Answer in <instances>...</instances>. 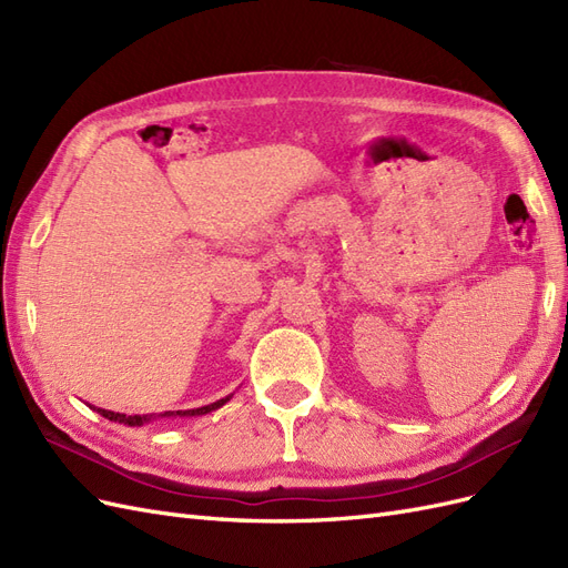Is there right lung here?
Returning a JSON list of instances; mask_svg holds the SVG:
<instances>
[{"label":"right lung","instance_id":"right-lung-1","mask_svg":"<svg viewBox=\"0 0 568 568\" xmlns=\"http://www.w3.org/2000/svg\"><path fill=\"white\" fill-rule=\"evenodd\" d=\"M230 398H222V400H217V403H213V405H205V407H196V409H184V412H180L178 409V415L180 417H196V415H209L211 409H217V407H222L225 405ZM101 417H106V419H111V422H120V424H128V426H142L144 422H149L151 417H142V415H120V412H111V409H101V407H94ZM170 415H175V412H165V415H161V417H170Z\"/></svg>","mask_w":568,"mask_h":568}]
</instances>
